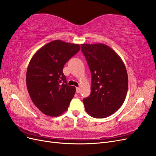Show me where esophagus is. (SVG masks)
<instances>
[{
	"label": "esophagus",
	"instance_id": "esophagus-1",
	"mask_svg": "<svg viewBox=\"0 0 156 156\" xmlns=\"http://www.w3.org/2000/svg\"><path fill=\"white\" fill-rule=\"evenodd\" d=\"M76 89V93H80V87H77Z\"/></svg>",
	"mask_w": 156,
	"mask_h": 156
}]
</instances>
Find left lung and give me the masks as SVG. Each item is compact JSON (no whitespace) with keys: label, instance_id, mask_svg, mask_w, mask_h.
I'll return each mask as SVG.
<instances>
[{"label":"left lung","instance_id":"1","mask_svg":"<svg viewBox=\"0 0 156 156\" xmlns=\"http://www.w3.org/2000/svg\"><path fill=\"white\" fill-rule=\"evenodd\" d=\"M91 74L90 95L83 99L91 117L105 118L121 107L127 93L128 76L118 53L106 44H82Z\"/></svg>","mask_w":156,"mask_h":156}]
</instances>
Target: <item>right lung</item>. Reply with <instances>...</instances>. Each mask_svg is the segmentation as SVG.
Segmentation results:
<instances>
[{"mask_svg":"<svg viewBox=\"0 0 156 156\" xmlns=\"http://www.w3.org/2000/svg\"><path fill=\"white\" fill-rule=\"evenodd\" d=\"M80 50L79 44L55 40L40 48L31 58L27 87L31 100L43 114L56 117L68 109L76 87L67 85L63 69Z\"/></svg>","mask_w":156,"mask_h":156,"instance_id":"obj_1","label":"right lung"}]
</instances>
